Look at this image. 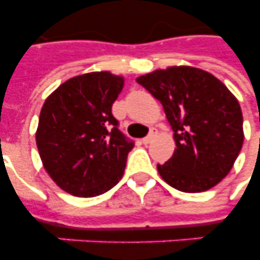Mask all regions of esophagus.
I'll return each mask as SVG.
<instances>
[{
	"label": "esophagus",
	"instance_id": "34e87169",
	"mask_svg": "<svg viewBox=\"0 0 260 260\" xmlns=\"http://www.w3.org/2000/svg\"><path fill=\"white\" fill-rule=\"evenodd\" d=\"M155 136V131H151L150 134L147 135L146 138L143 139V144H150L151 142H152V139H154Z\"/></svg>",
	"mask_w": 260,
	"mask_h": 260
}]
</instances>
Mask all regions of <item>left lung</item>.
Segmentation results:
<instances>
[{"label":"left lung","instance_id":"obj_1","mask_svg":"<svg viewBox=\"0 0 260 260\" xmlns=\"http://www.w3.org/2000/svg\"><path fill=\"white\" fill-rule=\"evenodd\" d=\"M138 83L163 105L177 148L160 177L174 189L200 193L230 173L242 150L243 114L221 81L196 67H169L139 77Z\"/></svg>","mask_w":260,"mask_h":260}]
</instances>
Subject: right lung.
Returning a JSON list of instances; mask_svg holds the SVG:
<instances>
[{
    "mask_svg": "<svg viewBox=\"0 0 260 260\" xmlns=\"http://www.w3.org/2000/svg\"><path fill=\"white\" fill-rule=\"evenodd\" d=\"M122 86V77L89 73L62 83L44 102L36 144L46 171L67 193L95 197L121 179L135 146L112 114Z\"/></svg>",
    "mask_w": 260,
    "mask_h": 260,
    "instance_id": "add662e5",
    "label": "right lung"
}]
</instances>
